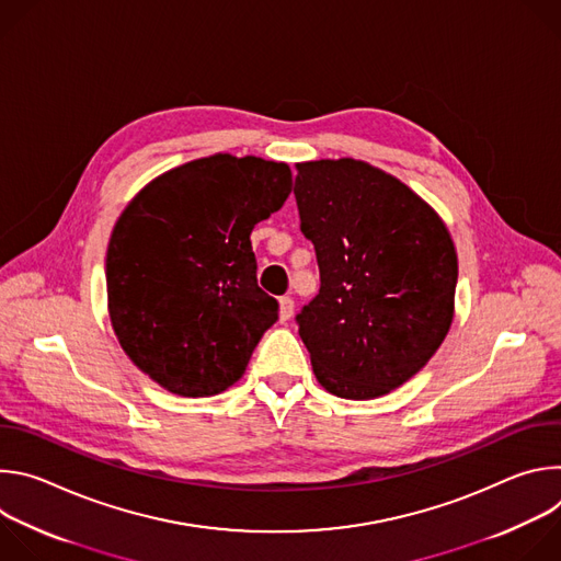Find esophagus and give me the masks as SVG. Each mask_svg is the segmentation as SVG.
I'll use <instances>...</instances> for the list:
<instances>
[{
  "instance_id": "esophagus-1",
  "label": "esophagus",
  "mask_w": 561,
  "mask_h": 561,
  "mask_svg": "<svg viewBox=\"0 0 561 561\" xmlns=\"http://www.w3.org/2000/svg\"><path fill=\"white\" fill-rule=\"evenodd\" d=\"M293 310H295V304L290 297H282L279 299V322H288V319L293 317Z\"/></svg>"
}]
</instances>
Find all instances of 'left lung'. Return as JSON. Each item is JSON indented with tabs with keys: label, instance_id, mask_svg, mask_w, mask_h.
<instances>
[{
	"label": "left lung",
	"instance_id": "obj_1",
	"mask_svg": "<svg viewBox=\"0 0 561 561\" xmlns=\"http://www.w3.org/2000/svg\"><path fill=\"white\" fill-rule=\"evenodd\" d=\"M317 297L297 314L317 381L375 399L417 375L455 317L457 251L444 219L404 182L353 157L295 167Z\"/></svg>",
	"mask_w": 561,
	"mask_h": 561
}]
</instances>
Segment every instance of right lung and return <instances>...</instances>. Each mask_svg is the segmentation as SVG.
<instances>
[{
  "mask_svg": "<svg viewBox=\"0 0 561 561\" xmlns=\"http://www.w3.org/2000/svg\"><path fill=\"white\" fill-rule=\"evenodd\" d=\"M288 164L215 152L148 182L106 253L108 314L128 359L180 397L242 379L277 301L257 286L255 224L290 195Z\"/></svg>",
  "mask_w": 561,
  "mask_h": 561,
  "instance_id": "obj_1",
  "label": "right lung"
}]
</instances>
